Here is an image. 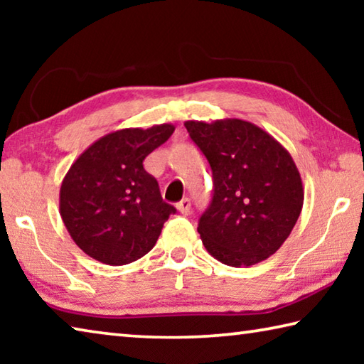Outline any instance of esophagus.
I'll return each instance as SVG.
<instances>
[{
  "label": "esophagus",
  "instance_id": "esophagus-1",
  "mask_svg": "<svg viewBox=\"0 0 364 364\" xmlns=\"http://www.w3.org/2000/svg\"><path fill=\"white\" fill-rule=\"evenodd\" d=\"M176 208H178V212H180V213L189 215V212H191V200L188 199V197H184V199H181L180 202H178Z\"/></svg>",
  "mask_w": 364,
  "mask_h": 364
}]
</instances>
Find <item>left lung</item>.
Returning a JSON list of instances; mask_svg holds the SVG:
<instances>
[{
    "mask_svg": "<svg viewBox=\"0 0 364 364\" xmlns=\"http://www.w3.org/2000/svg\"><path fill=\"white\" fill-rule=\"evenodd\" d=\"M184 127L213 173V197L197 231L208 254L228 267H252L273 255L297 223L304 184L289 151L241 119Z\"/></svg>",
    "mask_w": 364,
    "mask_h": 364,
    "instance_id": "left-lung-1",
    "label": "left lung"
}]
</instances>
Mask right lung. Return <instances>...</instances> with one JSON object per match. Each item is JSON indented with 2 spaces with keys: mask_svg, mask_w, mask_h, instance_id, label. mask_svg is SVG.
I'll list each match as a JSON object with an SVG mask.
<instances>
[{
  "mask_svg": "<svg viewBox=\"0 0 364 364\" xmlns=\"http://www.w3.org/2000/svg\"><path fill=\"white\" fill-rule=\"evenodd\" d=\"M175 127L123 128L80 154L59 193V213L80 249L95 260L120 267L144 257L175 207L162 200L144 159L164 144Z\"/></svg>",
  "mask_w": 364,
  "mask_h": 364,
  "instance_id": "1",
  "label": "right lung"
}]
</instances>
